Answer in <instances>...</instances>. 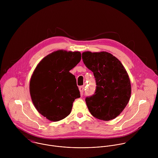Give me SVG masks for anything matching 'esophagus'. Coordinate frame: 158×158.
I'll list each match as a JSON object with an SVG mask.
<instances>
[{
    "mask_svg": "<svg viewBox=\"0 0 158 158\" xmlns=\"http://www.w3.org/2000/svg\"><path fill=\"white\" fill-rule=\"evenodd\" d=\"M79 90H80V92L81 96H82L83 94L84 90H85V86H80V87L79 88Z\"/></svg>",
    "mask_w": 158,
    "mask_h": 158,
    "instance_id": "obj_1",
    "label": "esophagus"
}]
</instances>
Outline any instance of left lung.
Returning <instances> with one entry per match:
<instances>
[{
    "label": "left lung",
    "mask_w": 158,
    "mask_h": 158,
    "mask_svg": "<svg viewBox=\"0 0 158 158\" xmlns=\"http://www.w3.org/2000/svg\"><path fill=\"white\" fill-rule=\"evenodd\" d=\"M85 66L93 73L96 90L85 99L90 114L108 121L117 117L127 105L131 88L129 76L121 62L106 52L82 53Z\"/></svg>",
    "instance_id": "8db88e82"
}]
</instances>
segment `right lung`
<instances>
[{
	"label": "right lung",
	"instance_id": "right-lung-1",
	"mask_svg": "<svg viewBox=\"0 0 158 158\" xmlns=\"http://www.w3.org/2000/svg\"><path fill=\"white\" fill-rule=\"evenodd\" d=\"M80 52L59 50L44 57L35 68L30 81V94L37 111L53 122L71 112L80 97L75 77L69 71L80 61Z\"/></svg>",
	"mask_w": 158,
	"mask_h": 158
}]
</instances>
